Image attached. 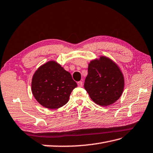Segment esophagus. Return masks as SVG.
<instances>
[{
	"mask_svg": "<svg viewBox=\"0 0 153 153\" xmlns=\"http://www.w3.org/2000/svg\"><path fill=\"white\" fill-rule=\"evenodd\" d=\"M77 85H78V87H82L83 86V82H82V81H78V82H77Z\"/></svg>",
	"mask_w": 153,
	"mask_h": 153,
	"instance_id": "1",
	"label": "esophagus"
}]
</instances>
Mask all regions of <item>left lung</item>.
I'll return each mask as SVG.
<instances>
[{
  "label": "left lung",
  "instance_id": "obj_1",
  "mask_svg": "<svg viewBox=\"0 0 153 153\" xmlns=\"http://www.w3.org/2000/svg\"><path fill=\"white\" fill-rule=\"evenodd\" d=\"M125 87V78L119 66L105 56L91 60L84 87L91 100L108 106L118 100Z\"/></svg>",
  "mask_w": 153,
  "mask_h": 153
}]
</instances>
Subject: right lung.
I'll list each match as a JSON object with an SVG mask.
<instances>
[{
  "instance_id": "right-lung-1",
  "label": "right lung",
  "mask_w": 153,
  "mask_h": 153,
  "mask_svg": "<svg viewBox=\"0 0 153 153\" xmlns=\"http://www.w3.org/2000/svg\"><path fill=\"white\" fill-rule=\"evenodd\" d=\"M77 83L68 71L55 60L40 66L32 79L31 90L34 97L43 107L53 109L65 105Z\"/></svg>"
}]
</instances>
